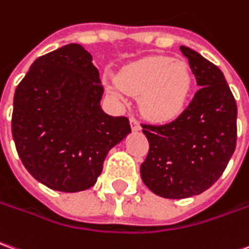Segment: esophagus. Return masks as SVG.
Listing matches in <instances>:
<instances>
[{
	"mask_svg": "<svg viewBox=\"0 0 249 249\" xmlns=\"http://www.w3.org/2000/svg\"><path fill=\"white\" fill-rule=\"evenodd\" d=\"M129 123H130V128H132V130H135V132H137V130L142 129V126H140V124H139V121H137V120L135 119V117H130Z\"/></svg>",
	"mask_w": 249,
	"mask_h": 249,
	"instance_id": "obj_1",
	"label": "esophagus"
}]
</instances>
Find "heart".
<instances>
[{
	"label": "heart",
	"mask_w": 249,
	"mask_h": 249,
	"mask_svg": "<svg viewBox=\"0 0 249 249\" xmlns=\"http://www.w3.org/2000/svg\"><path fill=\"white\" fill-rule=\"evenodd\" d=\"M191 88L193 75L186 62L149 56L120 71L107 91L119 101H125V93L139 95V109L145 119L170 123L185 110Z\"/></svg>",
	"instance_id": "b5f03b06"
}]
</instances>
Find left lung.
Wrapping results in <instances>:
<instances>
[{"label": "left lung", "instance_id": "obj_1", "mask_svg": "<svg viewBox=\"0 0 249 249\" xmlns=\"http://www.w3.org/2000/svg\"><path fill=\"white\" fill-rule=\"evenodd\" d=\"M199 90L190 105L166 125H142L149 151L140 167L144 185L156 196H198L220 178L237 139V105L222 71L182 46Z\"/></svg>", "mask_w": 249, "mask_h": 249}]
</instances>
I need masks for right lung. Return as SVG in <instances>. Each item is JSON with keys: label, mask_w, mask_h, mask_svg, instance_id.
Returning <instances> with one entry per match:
<instances>
[{"label": "right lung", "mask_w": 249, "mask_h": 249, "mask_svg": "<svg viewBox=\"0 0 249 249\" xmlns=\"http://www.w3.org/2000/svg\"><path fill=\"white\" fill-rule=\"evenodd\" d=\"M100 71L81 44L35 60L16 89L12 135L29 174L52 190L94 186L107 152L130 133L129 120L102 110Z\"/></svg>", "instance_id": "obj_1"}]
</instances>
